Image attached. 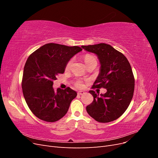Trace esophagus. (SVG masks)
<instances>
[{
	"label": "esophagus",
	"mask_w": 158,
	"mask_h": 158,
	"mask_svg": "<svg viewBox=\"0 0 158 158\" xmlns=\"http://www.w3.org/2000/svg\"><path fill=\"white\" fill-rule=\"evenodd\" d=\"M84 94H85V92H84V91H79V92H78V95H83Z\"/></svg>",
	"instance_id": "esophagus-1"
}]
</instances>
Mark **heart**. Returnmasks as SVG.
Masks as SVG:
<instances>
[{
	"label": "heart",
	"mask_w": 158,
	"mask_h": 158,
	"mask_svg": "<svg viewBox=\"0 0 158 158\" xmlns=\"http://www.w3.org/2000/svg\"><path fill=\"white\" fill-rule=\"evenodd\" d=\"M94 60H96V59H95V57H94V56L88 54V55H85V56H84V62H85V64H87L88 63H89L90 61ZM71 63H72V60H70V61L69 62V63H67V64H66V69H69L70 65H71ZM76 86H77L78 88H82L84 85H83V83H82V81L78 80L77 82H76Z\"/></svg>",
	"instance_id": "heart-1"
}]
</instances>
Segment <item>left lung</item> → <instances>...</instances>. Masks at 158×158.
<instances>
[{"mask_svg": "<svg viewBox=\"0 0 158 158\" xmlns=\"http://www.w3.org/2000/svg\"><path fill=\"white\" fill-rule=\"evenodd\" d=\"M82 49L97 55L100 63L99 73L92 88H104L107 92L95 94L86 111L95 121L109 123L116 120L125 112L131 103L135 89V78L126 56L106 44L82 46Z\"/></svg>", "mask_w": 158, "mask_h": 158, "instance_id": "8db88e82", "label": "left lung"}]
</instances>
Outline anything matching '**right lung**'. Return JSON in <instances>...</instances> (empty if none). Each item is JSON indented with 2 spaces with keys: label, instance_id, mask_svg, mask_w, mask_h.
<instances>
[{
  "label": "right lung",
  "instance_id": "obj_1",
  "mask_svg": "<svg viewBox=\"0 0 158 158\" xmlns=\"http://www.w3.org/2000/svg\"><path fill=\"white\" fill-rule=\"evenodd\" d=\"M82 49L56 44L41 46L30 55L23 73L22 92L27 106L41 120L55 122L67 113L76 95L74 90L52 87L59 74H63L72 57Z\"/></svg>",
  "mask_w": 158,
  "mask_h": 158
}]
</instances>
